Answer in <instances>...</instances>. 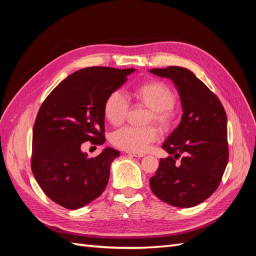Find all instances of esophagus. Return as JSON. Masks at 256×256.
Here are the masks:
<instances>
[{
    "instance_id": "1",
    "label": "esophagus",
    "mask_w": 256,
    "mask_h": 256,
    "mask_svg": "<svg viewBox=\"0 0 256 256\" xmlns=\"http://www.w3.org/2000/svg\"><path fill=\"white\" fill-rule=\"evenodd\" d=\"M128 154H129V156L136 157V158H142V157L145 156L144 154H138V152H128Z\"/></svg>"
}]
</instances>
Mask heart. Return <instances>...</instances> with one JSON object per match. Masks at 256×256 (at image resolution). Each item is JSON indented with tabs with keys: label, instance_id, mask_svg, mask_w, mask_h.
Returning <instances> with one entry per match:
<instances>
[{
	"label": "heart",
	"instance_id": "heart-1",
	"mask_svg": "<svg viewBox=\"0 0 256 256\" xmlns=\"http://www.w3.org/2000/svg\"><path fill=\"white\" fill-rule=\"evenodd\" d=\"M131 96L136 102L150 109L147 120L154 122L162 129L168 130L175 120V94L166 84L152 80L138 85ZM128 102L120 92L114 90L106 96L104 104V115L113 126H120L126 118ZM158 138L157 129L150 126L134 128L130 126L122 127L112 134V143L120 150L134 152H144L147 146Z\"/></svg>",
	"mask_w": 256,
	"mask_h": 256
}]
</instances>
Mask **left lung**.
<instances>
[{"mask_svg": "<svg viewBox=\"0 0 256 256\" xmlns=\"http://www.w3.org/2000/svg\"><path fill=\"white\" fill-rule=\"evenodd\" d=\"M150 72L173 81L182 108L180 125L162 144L170 156L160 159L156 175L150 180L152 191L172 206H196L219 187L228 164L226 111L218 97L189 69L170 66Z\"/></svg>", "mask_w": 256, "mask_h": 256, "instance_id": "8db88e82", "label": "left lung"}]
</instances>
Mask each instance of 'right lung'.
Instances as JSON below:
<instances>
[{
	"instance_id": "right-lung-1",
	"label": "right lung",
	"mask_w": 256,
	"mask_h": 256,
	"mask_svg": "<svg viewBox=\"0 0 256 256\" xmlns=\"http://www.w3.org/2000/svg\"><path fill=\"white\" fill-rule=\"evenodd\" d=\"M134 68L88 67L69 74L42 102L33 129L32 171L54 203L78 209L106 189L112 161L120 152L111 147L88 158L84 142H106L104 104L127 81Z\"/></svg>"
}]
</instances>
